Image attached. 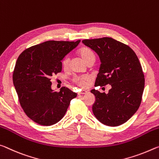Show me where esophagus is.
Listing matches in <instances>:
<instances>
[{"label": "esophagus", "mask_w": 159, "mask_h": 159, "mask_svg": "<svg viewBox=\"0 0 159 159\" xmlns=\"http://www.w3.org/2000/svg\"><path fill=\"white\" fill-rule=\"evenodd\" d=\"M88 92L87 91H86V90H82V91H81V92H79L78 93V94L79 95H82V94H86V93H87Z\"/></svg>", "instance_id": "esophagus-1"}]
</instances>
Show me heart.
Returning a JSON list of instances; mask_svg holds the SVG:
<instances>
[{
    "instance_id": "1",
    "label": "heart",
    "mask_w": 159,
    "mask_h": 159,
    "mask_svg": "<svg viewBox=\"0 0 159 159\" xmlns=\"http://www.w3.org/2000/svg\"><path fill=\"white\" fill-rule=\"evenodd\" d=\"M79 53L81 58H82L86 63L89 62L90 61H95V55L93 52L91 50L90 48L87 47H83L80 49ZM70 57L66 56L65 57L64 59L62 61V68L65 70H67L70 67ZM74 82L77 84L80 87H84L87 86L88 82L89 80V77L88 76H77L74 78Z\"/></svg>"
}]
</instances>
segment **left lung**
<instances>
[{
  "instance_id": "1",
  "label": "left lung",
  "mask_w": 159,
  "mask_h": 159,
  "mask_svg": "<svg viewBox=\"0 0 159 159\" xmlns=\"http://www.w3.org/2000/svg\"><path fill=\"white\" fill-rule=\"evenodd\" d=\"M100 58L95 86L111 84L108 93L96 89L93 115L101 123L115 127L127 122L138 110L144 88V75L134 51L110 37L82 41Z\"/></svg>"
}]
</instances>
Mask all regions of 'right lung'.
Instances as JSON below:
<instances>
[{
  "instance_id": "1",
  "label": "right lung",
  "mask_w": 159,
  "mask_h": 159,
  "mask_svg": "<svg viewBox=\"0 0 159 159\" xmlns=\"http://www.w3.org/2000/svg\"><path fill=\"white\" fill-rule=\"evenodd\" d=\"M80 42L48 41L26 49L18 57L13 84L23 111L35 123L44 126L57 123L77 97L67 87L54 92L51 77L62 71V59Z\"/></svg>"
}]
</instances>
